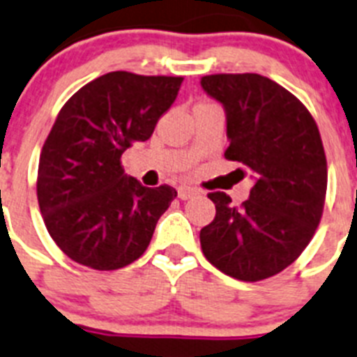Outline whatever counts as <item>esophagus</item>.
Listing matches in <instances>:
<instances>
[{
    "label": "esophagus",
    "mask_w": 357,
    "mask_h": 357,
    "mask_svg": "<svg viewBox=\"0 0 357 357\" xmlns=\"http://www.w3.org/2000/svg\"><path fill=\"white\" fill-rule=\"evenodd\" d=\"M196 194H197V190L192 187H179L178 188L179 199H190V197H194Z\"/></svg>",
    "instance_id": "esophagus-1"
}]
</instances>
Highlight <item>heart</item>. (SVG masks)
Listing matches in <instances>:
<instances>
[{
    "instance_id": "heart-1",
    "label": "heart",
    "mask_w": 357,
    "mask_h": 357,
    "mask_svg": "<svg viewBox=\"0 0 357 357\" xmlns=\"http://www.w3.org/2000/svg\"><path fill=\"white\" fill-rule=\"evenodd\" d=\"M199 105H212V103H199Z\"/></svg>"
}]
</instances>
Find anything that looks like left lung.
Segmentation results:
<instances>
[{"label": "left lung", "instance_id": "1", "mask_svg": "<svg viewBox=\"0 0 357 357\" xmlns=\"http://www.w3.org/2000/svg\"><path fill=\"white\" fill-rule=\"evenodd\" d=\"M202 86L227 112L225 158L256 183L241 206L211 192L215 218L199 232L205 257L223 274L261 281L301 256L321 221L326 158L319 128L301 101L259 74H212Z\"/></svg>", "mask_w": 357, "mask_h": 357}]
</instances>
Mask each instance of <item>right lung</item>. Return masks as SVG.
<instances>
[{
	"label": "right lung",
	"instance_id": "obj_1",
	"mask_svg": "<svg viewBox=\"0 0 357 357\" xmlns=\"http://www.w3.org/2000/svg\"><path fill=\"white\" fill-rule=\"evenodd\" d=\"M181 82L109 72L61 107L41 149L36 188L45 227L72 261L118 271L146 250L178 192L128 178L121 154L152 136Z\"/></svg>",
	"mask_w": 357,
	"mask_h": 357
}]
</instances>
